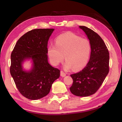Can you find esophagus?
Wrapping results in <instances>:
<instances>
[{
  "label": "esophagus",
  "mask_w": 122,
  "mask_h": 122,
  "mask_svg": "<svg viewBox=\"0 0 122 122\" xmlns=\"http://www.w3.org/2000/svg\"><path fill=\"white\" fill-rule=\"evenodd\" d=\"M60 75L62 77H64L66 76V73H64L63 71H61L60 72Z\"/></svg>",
  "instance_id": "obj_1"
}]
</instances>
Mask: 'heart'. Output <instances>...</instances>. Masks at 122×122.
I'll list each match as a JSON object with an SVG mask.
<instances>
[{
	"instance_id": "obj_1",
	"label": "heart",
	"mask_w": 122,
	"mask_h": 122,
	"mask_svg": "<svg viewBox=\"0 0 122 122\" xmlns=\"http://www.w3.org/2000/svg\"><path fill=\"white\" fill-rule=\"evenodd\" d=\"M91 46L86 39L72 32H66L56 38L55 45L48 46L47 53L51 63L57 66L63 61L66 69L79 71L86 66L89 60Z\"/></svg>"
}]
</instances>
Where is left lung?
I'll return each mask as SVG.
<instances>
[{
    "label": "left lung",
    "instance_id": "8db88e82",
    "mask_svg": "<svg viewBox=\"0 0 122 122\" xmlns=\"http://www.w3.org/2000/svg\"><path fill=\"white\" fill-rule=\"evenodd\" d=\"M86 34L91 46L90 58L86 66L71 75L73 80L70 88L72 94L88 97L97 91L109 72V52L100 36L90 28L79 26Z\"/></svg>",
    "mask_w": 122,
    "mask_h": 122
}]
</instances>
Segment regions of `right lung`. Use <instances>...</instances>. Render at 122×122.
Listing matches in <instances>:
<instances>
[{
  "instance_id": "right-lung-1",
  "label": "right lung",
  "mask_w": 122,
  "mask_h": 122,
  "mask_svg": "<svg viewBox=\"0 0 122 122\" xmlns=\"http://www.w3.org/2000/svg\"><path fill=\"white\" fill-rule=\"evenodd\" d=\"M54 30L30 31L18 40L11 53L10 74L20 93L28 99L36 100L47 95L60 76V71L48 62V42ZM27 60L32 63L29 71L23 66Z\"/></svg>"
}]
</instances>
